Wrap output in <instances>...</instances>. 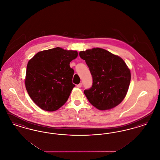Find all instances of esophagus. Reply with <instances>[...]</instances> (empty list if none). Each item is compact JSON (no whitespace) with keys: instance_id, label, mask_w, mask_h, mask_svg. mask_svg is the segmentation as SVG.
I'll return each mask as SVG.
<instances>
[{"instance_id":"obj_1","label":"esophagus","mask_w":160,"mask_h":160,"mask_svg":"<svg viewBox=\"0 0 160 160\" xmlns=\"http://www.w3.org/2000/svg\"><path fill=\"white\" fill-rule=\"evenodd\" d=\"M82 83H79L78 84H77V88H81V87H82Z\"/></svg>"}]
</instances>
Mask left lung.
<instances>
[{"mask_svg": "<svg viewBox=\"0 0 160 160\" xmlns=\"http://www.w3.org/2000/svg\"><path fill=\"white\" fill-rule=\"evenodd\" d=\"M91 73V88L84 91L92 106L106 110L119 105L129 88L131 72L118 56L103 48H93L79 53Z\"/></svg>", "mask_w": 160, "mask_h": 160, "instance_id": "1", "label": "left lung"}]
</instances>
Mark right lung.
<instances>
[{
	"mask_svg": "<svg viewBox=\"0 0 160 160\" xmlns=\"http://www.w3.org/2000/svg\"><path fill=\"white\" fill-rule=\"evenodd\" d=\"M77 56V51L56 47L38 52L28 62L26 88L41 109L53 112L67 102L75 86L69 63Z\"/></svg>",
	"mask_w": 160,
	"mask_h": 160,
	"instance_id": "obj_1",
	"label": "right lung"
}]
</instances>
